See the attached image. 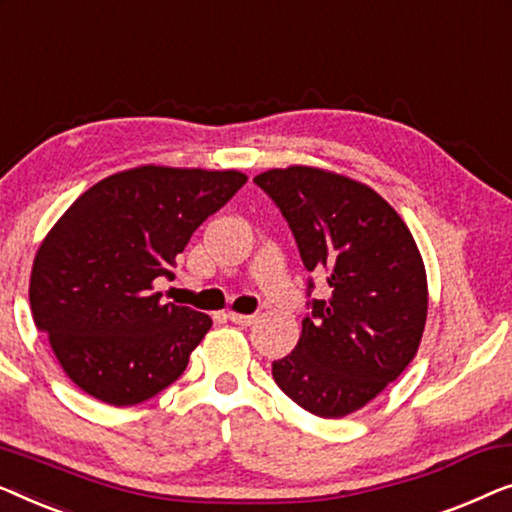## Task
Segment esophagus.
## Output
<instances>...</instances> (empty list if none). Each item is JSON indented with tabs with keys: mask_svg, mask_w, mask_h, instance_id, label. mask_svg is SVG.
<instances>
[{
	"mask_svg": "<svg viewBox=\"0 0 512 512\" xmlns=\"http://www.w3.org/2000/svg\"><path fill=\"white\" fill-rule=\"evenodd\" d=\"M227 318L234 322V325H241V327H253L255 322L259 320L257 315H243V313H234V311H229L227 313Z\"/></svg>",
	"mask_w": 512,
	"mask_h": 512,
	"instance_id": "esophagus-1",
	"label": "esophagus"
}]
</instances>
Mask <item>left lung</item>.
Masks as SVG:
<instances>
[{
  "instance_id": "8db88e82",
  "label": "left lung",
  "mask_w": 512,
  "mask_h": 512,
  "mask_svg": "<svg viewBox=\"0 0 512 512\" xmlns=\"http://www.w3.org/2000/svg\"><path fill=\"white\" fill-rule=\"evenodd\" d=\"M255 183L276 201L306 269L325 271L331 287L329 299H313L297 348L273 362V380L308 413H355L420 348L429 292L417 243L376 190L343 174L294 164Z\"/></svg>"
}]
</instances>
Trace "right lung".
<instances>
[{"mask_svg": "<svg viewBox=\"0 0 512 512\" xmlns=\"http://www.w3.org/2000/svg\"><path fill=\"white\" fill-rule=\"evenodd\" d=\"M246 181L236 169L143 164L92 185L64 211L34 257L30 306L71 383L134 406L181 378L213 322L164 304L153 283L171 276L194 229Z\"/></svg>", "mask_w": 512, "mask_h": 512, "instance_id": "obj_1", "label": "right lung"}]
</instances>
